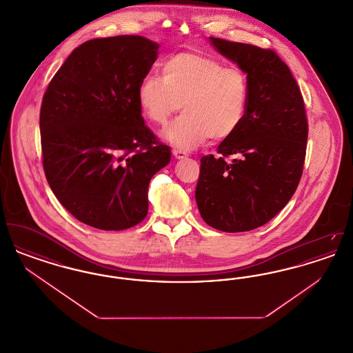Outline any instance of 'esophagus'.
Instances as JSON below:
<instances>
[{"label": "esophagus", "instance_id": "34e87169", "mask_svg": "<svg viewBox=\"0 0 353 353\" xmlns=\"http://www.w3.org/2000/svg\"><path fill=\"white\" fill-rule=\"evenodd\" d=\"M172 153H173V156H174L176 159H179V160H180V159H186V157H188V153L185 151H181V150H173Z\"/></svg>", "mask_w": 353, "mask_h": 353}]
</instances>
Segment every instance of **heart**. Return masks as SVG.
<instances>
[{
  "label": "heart",
  "instance_id": "b5f03b06",
  "mask_svg": "<svg viewBox=\"0 0 353 353\" xmlns=\"http://www.w3.org/2000/svg\"><path fill=\"white\" fill-rule=\"evenodd\" d=\"M249 83L238 68L199 51L170 55L161 65V77L147 75L137 88L143 115L164 125L180 108L184 115L172 121L164 139L183 150L196 148L209 137L225 140L241 127L248 108Z\"/></svg>",
  "mask_w": 353,
  "mask_h": 353
}]
</instances>
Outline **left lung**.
Here are the masks:
<instances>
[{"mask_svg":"<svg viewBox=\"0 0 353 353\" xmlns=\"http://www.w3.org/2000/svg\"><path fill=\"white\" fill-rule=\"evenodd\" d=\"M241 68L249 83L246 115L219 145V156L201 159L196 202L212 228L239 233L274 219L302 177L308 124L301 88L275 51L209 38ZM234 155L232 162L225 157Z\"/></svg>","mask_w":353,"mask_h":353,"instance_id":"left-lung-1","label":"left lung"}]
</instances>
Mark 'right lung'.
Segmentation results:
<instances>
[{
	"label": "right lung",
	"mask_w": 353,
	"mask_h": 353,
	"mask_svg": "<svg viewBox=\"0 0 353 353\" xmlns=\"http://www.w3.org/2000/svg\"><path fill=\"white\" fill-rule=\"evenodd\" d=\"M159 43L97 38L68 55L39 114L43 169L58 201L88 226L124 230L145 219L148 185L170 150L144 124L137 88Z\"/></svg>",
	"instance_id": "right-lung-1"
}]
</instances>
